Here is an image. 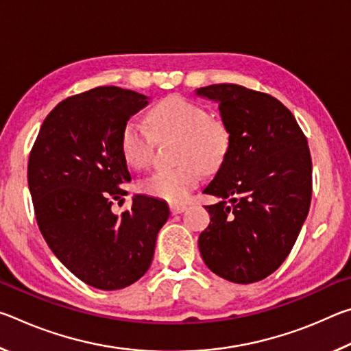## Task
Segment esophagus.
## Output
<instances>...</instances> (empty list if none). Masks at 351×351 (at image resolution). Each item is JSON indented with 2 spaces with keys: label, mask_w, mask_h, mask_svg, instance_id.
Returning a JSON list of instances; mask_svg holds the SVG:
<instances>
[{
  "label": "esophagus",
  "mask_w": 351,
  "mask_h": 351,
  "mask_svg": "<svg viewBox=\"0 0 351 351\" xmlns=\"http://www.w3.org/2000/svg\"><path fill=\"white\" fill-rule=\"evenodd\" d=\"M186 204H170V212L173 213V215H176V213H181L186 210Z\"/></svg>",
  "instance_id": "obj_1"
}]
</instances>
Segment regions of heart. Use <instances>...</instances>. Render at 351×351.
Listing matches in <instances>:
<instances>
[{
    "instance_id": "obj_1",
    "label": "heart",
    "mask_w": 351,
    "mask_h": 351,
    "mask_svg": "<svg viewBox=\"0 0 351 351\" xmlns=\"http://www.w3.org/2000/svg\"><path fill=\"white\" fill-rule=\"evenodd\" d=\"M148 123L128 121L121 133V153L128 165L142 169L150 162L154 136H178L181 139L175 169H159L142 181L145 193L169 203H184L206 170H215L229 150V133L219 121L209 119L207 111L180 96L165 97L148 111Z\"/></svg>"
}]
</instances>
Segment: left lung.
<instances>
[{
    "instance_id": "left-lung-1",
    "label": "left lung",
    "mask_w": 351,
    "mask_h": 351,
    "mask_svg": "<svg viewBox=\"0 0 351 351\" xmlns=\"http://www.w3.org/2000/svg\"><path fill=\"white\" fill-rule=\"evenodd\" d=\"M218 104L229 150L204 193L210 223L198 247L207 268L234 283L272 274L293 249L310 210L311 154L280 100L234 83L198 88Z\"/></svg>"
}]
</instances>
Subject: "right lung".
I'll list each match as a JSON object with an SVG mask.
<instances>
[{
    "label": "right lung",
    "mask_w": 351,
    "mask_h": 351,
    "mask_svg": "<svg viewBox=\"0 0 351 351\" xmlns=\"http://www.w3.org/2000/svg\"><path fill=\"white\" fill-rule=\"evenodd\" d=\"M148 97L99 86L62 100L45 119L31 150L27 182L41 235L56 257L90 287L122 289L150 268L165 201L134 195L132 210L112 201L132 181L121 133Z\"/></svg>",
    "instance_id": "add662e5"
}]
</instances>
